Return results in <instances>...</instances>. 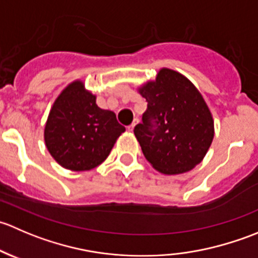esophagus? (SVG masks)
Returning <instances> with one entry per match:
<instances>
[{"label":"esophagus","instance_id":"esophagus-1","mask_svg":"<svg viewBox=\"0 0 258 258\" xmlns=\"http://www.w3.org/2000/svg\"><path fill=\"white\" fill-rule=\"evenodd\" d=\"M139 123H140V119H139V118H135V119H134V122H132V124H131V126L128 127V131H130V132H132V131H134V130H135V127H136L137 124H139Z\"/></svg>","mask_w":258,"mask_h":258}]
</instances>
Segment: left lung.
<instances>
[{
    "mask_svg": "<svg viewBox=\"0 0 258 258\" xmlns=\"http://www.w3.org/2000/svg\"><path fill=\"white\" fill-rule=\"evenodd\" d=\"M147 110L134 132L146 160L165 175L192 170L204 160L213 140V119L194 83L162 69L140 88Z\"/></svg>",
    "mask_w": 258,
    "mask_h": 258,
    "instance_id": "left-lung-1",
    "label": "left lung"
}]
</instances>
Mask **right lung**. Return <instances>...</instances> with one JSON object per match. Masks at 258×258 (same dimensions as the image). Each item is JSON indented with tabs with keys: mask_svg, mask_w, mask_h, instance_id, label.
I'll use <instances>...</instances> for the list:
<instances>
[{
	"mask_svg": "<svg viewBox=\"0 0 258 258\" xmlns=\"http://www.w3.org/2000/svg\"><path fill=\"white\" fill-rule=\"evenodd\" d=\"M112 111L96 105L81 81L67 86L49 111L45 142L52 157L67 170L88 171L107 158L124 132Z\"/></svg>",
	"mask_w": 258,
	"mask_h": 258,
	"instance_id": "obj_1",
	"label": "right lung"
}]
</instances>
